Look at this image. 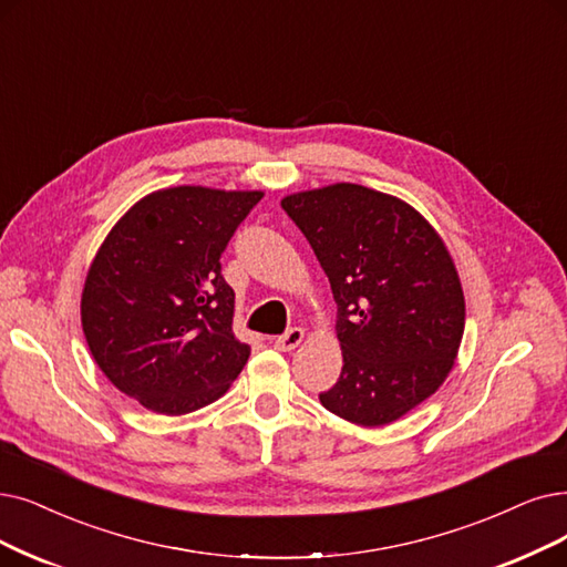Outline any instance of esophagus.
I'll return each mask as SVG.
<instances>
[{"instance_id": "1", "label": "esophagus", "mask_w": 567, "mask_h": 567, "mask_svg": "<svg viewBox=\"0 0 567 567\" xmlns=\"http://www.w3.org/2000/svg\"><path fill=\"white\" fill-rule=\"evenodd\" d=\"M302 339H305V330L302 328H290L286 334L275 339V347L279 351H292L296 347H300Z\"/></svg>"}]
</instances>
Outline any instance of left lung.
Segmentation results:
<instances>
[{"mask_svg": "<svg viewBox=\"0 0 567 567\" xmlns=\"http://www.w3.org/2000/svg\"><path fill=\"white\" fill-rule=\"evenodd\" d=\"M337 302L342 374L321 404L362 427L412 412L449 377L465 330L458 271L437 230L400 197L358 184L292 193Z\"/></svg>", "mask_w": 567, "mask_h": 567, "instance_id": "1", "label": "left lung"}]
</instances>
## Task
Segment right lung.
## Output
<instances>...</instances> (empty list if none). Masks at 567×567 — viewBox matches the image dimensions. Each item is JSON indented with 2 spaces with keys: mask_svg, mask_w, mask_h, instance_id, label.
Here are the masks:
<instances>
[{
  "mask_svg": "<svg viewBox=\"0 0 567 567\" xmlns=\"http://www.w3.org/2000/svg\"><path fill=\"white\" fill-rule=\"evenodd\" d=\"M260 190H155L113 225L87 269L81 323L121 393L181 416L218 400L251 347L233 332L235 290L220 254Z\"/></svg>",
  "mask_w": 567,
  "mask_h": 567,
  "instance_id": "add662e5",
  "label": "right lung"
}]
</instances>
